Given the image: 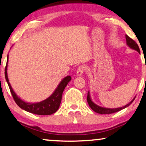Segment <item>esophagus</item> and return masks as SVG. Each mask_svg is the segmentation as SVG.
<instances>
[{
	"instance_id": "esophagus-1",
	"label": "esophagus",
	"mask_w": 146,
	"mask_h": 146,
	"mask_svg": "<svg viewBox=\"0 0 146 146\" xmlns=\"http://www.w3.org/2000/svg\"><path fill=\"white\" fill-rule=\"evenodd\" d=\"M85 70H86V67L85 66V65H80V66L78 67L77 69V75L79 76L81 75Z\"/></svg>"
}]
</instances>
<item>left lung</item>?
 <instances>
[{
  "instance_id": "1",
  "label": "left lung",
  "mask_w": 146,
  "mask_h": 146,
  "mask_svg": "<svg viewBox=\"0 0 146 146\" xmlns=\"http://www.w3.org/2000/svg\"><path fill=\"white\" fill-rule=\"evenodd\" d=\"M126 39L127 45H128L130 48L134 49V50H136L137 52L140 53V50H139V46L137 44V43L135 42L134 40H132V38H130L128 36H127V35H126ZM87 99L88 104H89V106L91 107V108L93 110V111L96 112V113H98L100 114H108L115 113V112H117L120 111L121 110L124 109L125 108H126L127 106H128L129 105H130V104H132V102L134 100L135 98L130 102V103L126 104V106H123V107H121V108H102V107H100L99 106H97L91 100V98H90L89 92H88V94H87Z\"/></svg>"
}]
</instances>
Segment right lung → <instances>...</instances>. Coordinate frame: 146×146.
I'll return each instance as SVG.
<instances>
[{
    "label": "right lung",
    "instance_id": "1",
    "mask_svg": "<svg viewBox=\"0 0 146 146\" xmlns=\"http://www.w3.org/2000/svg\"><path fill=\"white\" fill-rule=\"evenodd\" d=\"M7 63L8 60L5 70L6 81H7L8 85H9L10 91H11L14 101L20 108H22V109L27 112L38 115H50L55 113L58 110L61 102L63 92L64 91L65 87L71 79L70 76H67V77H65L59 83V85L57 87V89H55L54 93L47 99L43 100L42 102H38V103H26V102H24L23 100L20 99L19 97H18V96L16 95L12 89L7 76Z\"/></svg>",
    "mask_w": 146,
    "mask_h": 146
}]
</instances>
